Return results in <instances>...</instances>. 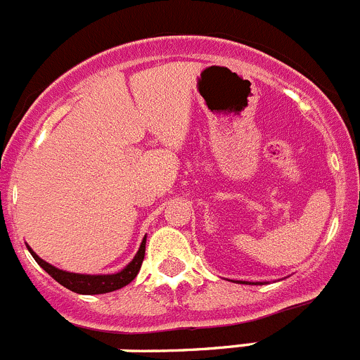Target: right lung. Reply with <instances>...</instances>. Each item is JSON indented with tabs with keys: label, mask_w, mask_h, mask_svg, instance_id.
Returning a JSON list of instances; mask_svg holds the SVG:
<instances>
[{
	"label": "right lung",
	"mask_w": 360,
	"mask_h": 360,
	"mask_svg": "<svg viewBox=\"0 0 360 360\" xmlns=\"http://www.w3.org/2000/svg\"><path fill=\"white\" fill-rule=\"evenodd\" d=\"M32 252L33 259L48 271L56 282H60L63 288L74 291V293L79 295H101V293H110V291H115L124 288L126 284H129L136 275H139L140 266L143 263V256H146V238H143L142 245H140L139 252L134 259L124 268L122 271L113 275H82V274H70V271L58 270V268L51 266L49 263H46L44 259H40L32 248H28Z\"/></svg>",
	"instance_id": "1"
}]
</instances>
